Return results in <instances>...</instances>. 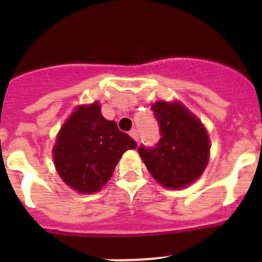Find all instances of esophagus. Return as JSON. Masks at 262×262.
Here are the masks:
<instances>
[{
	"label": "esophagus",
	"mask_w": 262,
	"mask_h": 262,
	"mask_svg": "<svg viewBox=\"0 0 262 262\" xmlns=\"http://www.w3.org/2000/svg\"><path fill=\"white\" fill-rule=\"evenodd\" d=\"M129 134H130V137L134 139V141L138 142L139 136H138V130H137V129H132V130L129 132Z\"/></svg>",
	"instance_id": "esophagus-1"
}]
</instances>
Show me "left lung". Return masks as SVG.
Listing matches in <instances>:
<instances>
[{"label":"left lung","mask_w":262,"mask_h":262,"mask_svg":"<svg viewBox=\"0 0 262 262\" xmlns=\"http://www.w3.org/2000/svg\"><path fill=\"white\" fill-rule=\"evenodd\" d=\"M161 138L153 147L141 144L138 153L161 185L181 189L196 180L209 158V139L203 124L179 102L158 101L150 107Z\"/></svg>","instance_id":"left-lung-1"}]
</instances>
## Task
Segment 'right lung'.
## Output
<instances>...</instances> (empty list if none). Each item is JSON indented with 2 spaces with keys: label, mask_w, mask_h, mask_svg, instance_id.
<instances>
[{
  "label": "right lung",
  "mask_w": 262,
  "mask_h": 262,
  "mask_svg": "<svg viewBox=\"0 0 262 262\" xmlns=\"http://www.w3.org/2000/svg\"><path fill=\"white\" fill-rule=\"evenodd\" d=\"M137 148L115 121L101 115L97 102L81 106L64 123L53 149L62 180L78 192H96L112 178L118 161Z\"/></svg>",
  "instance_id": "add662e5"
}]
</instances>
